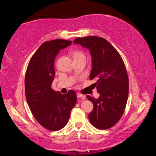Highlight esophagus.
<instances>
[{
    "instance_id": "34e87169",
    "label": "esophagus",
    "mask_w": 156,
    "mask_h": 156,
    "mask_svg": "<svg viewBox=\"0 0 156 156\" xmlns=\"http://www.w3.org/2000/svg\"><path fill=\"white\" fill-rule=\"evenodd\" d=\"M76 96H77L78 98H81V99H83V100H84V98H85V97H84L83 94H81L80 93H77V94H76Z\"/></svg>"
}]
</instances>
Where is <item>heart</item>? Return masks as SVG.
<instances>
[{"instance_id": "heart-1", "label": "heart", "mask_w": 156, "mask_h": 156, "mask_svg": "<svg viewBox=\"0 0 156 156\" xmlns=\"http://www.w3.org/2000/svg\"><path fill=\"white\" fill-rule=\"evenodd\" d=\"M72 55L73 60L86 58V56H85V54H84V53L82 51V50H80V49L73 50L72 53Z\"/></svg>"}]
</instances>
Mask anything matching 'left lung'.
<instances>
[{
    "label": "left lung",
    "mask_w": 156,
    "mask_h": 156,
    "mask_svg": "<svg viewBox=\"0 0 156 156\" xmlns=\"http://www.w3.org/2000/svg\"><path fill=\"white\" fill-rule=\"evenodd\" d=\"M74 43L89 49L92 57L90 80L96 79L98 99L87 96L94 105L89 114L92 125L107 129L116 123L125 112L129 96V78L122 57L106 39L98 36L76 38Z\"/></svg>",
    "instance_id": "8db88e82"
}]
</instances>
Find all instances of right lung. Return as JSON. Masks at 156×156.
Here are the masks:
<instances>
[{
    "instance_id": "right-lung-1",
    "label": "right lung",
    "mask_w": 156,
    "mask_h": 156,
    "mask_svg": "<svg viewBox=\"0 0 156 156\" xmlns=\"http://www.w3.org/2000/svg\"><path fill=\"white\" fill-rule=\"evenodd\" d=\"M72 41L56 39L44 42L29 62L25 78V96L34 117L41 126L58 131L67 125L71 111L76 104V92L62 94L51 88L54 79V61L60 50Z\"/></svg>"
}]
</instances>
